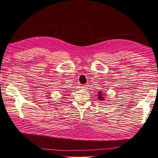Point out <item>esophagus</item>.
<instances>
[{"instance_id": "34e87169", "label": "esophagus", "mask_w": 158, "mask_h": 158, "mask_svg": "<svg viewBox=\"0 0 158 158\" xmlns=\"http://www.w3.org/2000/svg\"><path fill=\"white\" fill-rule=\"evenodd\" d=\"M87 88H88V85H81V88L82 89H87Z\"/></svg>"}]
</instances>
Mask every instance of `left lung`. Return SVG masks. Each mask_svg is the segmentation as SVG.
Instances as JSON below:
<instances>
[{"label":"left lung","mask_w":158,"mask_h":158,"mask_svg":"<svg viewBox=\"0 0 158 158\" xmlns=\"http://www.w3.org/2000/svg\"><path fill=\"white\" fill-rule=\"evenodd\" d=\"M103 93H104V92H103ZM103 93H102L101 92H98V98H99L100 100H104V96H103V95H105V94H103Z\"/></svg>","instance_id":"8db88e82"}]
</instances>
